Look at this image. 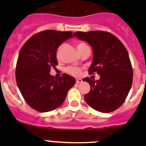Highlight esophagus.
Listing matches in <instances>:
<instances>
[{
    "label": "esophagus",
    "mask_w": 146,
    "mask_h": 146,
    "mask_svg": "<svg viewBox=\"0 0 146 146\" xmlns=\"http://www.w3.org/2000/svg\"><path fill=\"white\" fill-rule=\"evenodd\" d=\"M76 83H80V82H81L82 80V79H76Z\"/></svg>",
    "instance_id": "esophagus-1"
}]
</instances>
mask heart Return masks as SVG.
<instances>
[{"mask_svg":"<svg viewBox=\"0 0 146 146\" xmlns=\"http://www.w3.org/2000/svg\"><path fill=\"white\" fill-rule=\"evenodd\" d=\"M84 46H88L85 43H82V42H79V43L77 44V48L78 50L80 49V48H82ZM61 46H60L59 48H58L57 50V52H56V55L57 56H59L60 54V51H61ZM66 72L69 74L72 75V76H78L80 75V70L79 68H74V67H68L66 68Z\"/></svg>","mask_w":146,"mask_h":146,"instance_id":"1","label":"heart"}]
</instances>
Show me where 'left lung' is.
<instances>
[{
	"label": "left lung",
	"mask_w": 146,
	"mask_h": 146,
	"mask_svg": "<svg viewBox=\"0 0 146 146\" xmlns=\"http://www.w3.org/2000/svg\"><path fill=\"white\" fill-rule=\"evenodd\" d=\"M73 36L92 46L93 60L88 71L100 76L96 81L89 78L82 80L90 85V92L84 95L87 104L100 112L114 111L125 101L133 81V69L127 50L110 32H76Z\"/></svg>",
	"instance_id": "left-lung-1"
}]
</instances>
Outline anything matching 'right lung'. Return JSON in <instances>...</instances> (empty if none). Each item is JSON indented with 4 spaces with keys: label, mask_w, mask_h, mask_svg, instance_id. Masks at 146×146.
<instances>
[{
    "label": "right lung",
    "mask_w": 146,
    "mask_h": 146,
    "mask_svg": "<svg viewBox=\"0 0 146 146\" xmlns=\"http://www.w3.org/2000/svg\"><path fill=\"white\" fill-rule=\"evenodd\" d=\"M72 35L71 32L42 31L29 38L20 50L16 82L25 100L36 111L47 112L59 107L76 84L74 78L66 73L58 79L49 73L58 65V46Z\"/></svg>",
    "instance_id": "add662e5"
}]
</instances>
